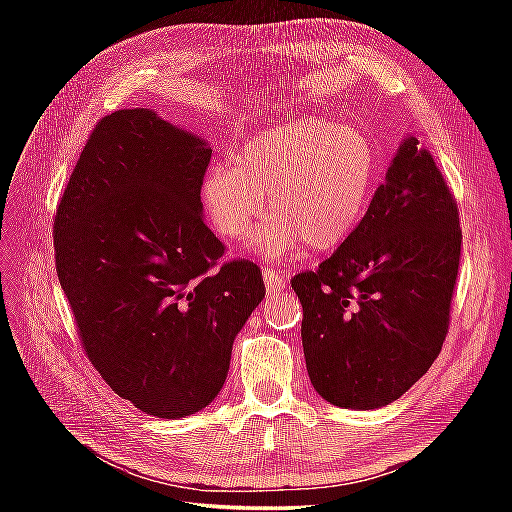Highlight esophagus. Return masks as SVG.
<instances>
[{"label": "esophagus", "mask_w": 512, "mask_h": 512, "mask_svg": "<svg viewBox=\"0 0 512 512\" xmlns=\"http://www.w3.org/2000/svg\"><path fill=\"white\" fill-rule=\"evenodd\" d=\"M264 284H266V290L270 292V295H277V292H284L288 281L284 275H279L275 268H264Z\"/></svg>", "instance_id": "34e87169"}]
</instances>
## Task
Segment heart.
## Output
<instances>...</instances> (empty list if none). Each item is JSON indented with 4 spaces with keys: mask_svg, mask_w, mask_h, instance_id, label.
Wrapping results in <instances>:
<instances>
[{
    "mask_svg": "<svg viewBox=\"0 0 512 512\" xmlns=\"http://www.w3.org/2000/svg\"><path fill=\"white\" fill-rule=\"evenodd\" d=\"M378 176V154L363 132L325 118L279 125L237 149L235 165H215L202 180L213 231L237 242L268 209L253 246L277 257L306 246L339 248L361 224Z\"/></svg>",
    "mask_w": 512,
    "mask_h": 512,
    "instance_id": "b5f03b06",
    "label": "heart"
}]
</instances>
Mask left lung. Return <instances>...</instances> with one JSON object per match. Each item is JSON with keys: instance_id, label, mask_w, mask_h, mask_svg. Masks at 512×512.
Wrapping results in <instances>:
<instances>
[{"instance_id": "obj_1", "label": "left lung", "mask_w": 512, "mask_h": 512, "mask_svg": "<svg viewBox=\"0 0 512 512\" xmlns=\"http://www.w3.org/2000/svg\"><path fill=\"white\" fill-rule=\"evenodd\" d=\"M462 228L453 193L418 138L402 140L356 231L292 279L314 389L378 409L427 374L447 339Z\"/></svg>"}]
</instances>
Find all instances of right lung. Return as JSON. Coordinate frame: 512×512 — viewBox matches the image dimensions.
<instances>
[{
	"label": "right lung",
	"mask_w": 512,
	"mask_h": 512,
	"mask_svg": "<svg viewBox=\"0 0 512 512\" xmlns=\"http://www.w3.org/2000/svg\"><path fill=\"white\" fill-rule=\"evenodd\" d=\"M211 149L156 112L96 123L54 215L57 275L96 372L158 418L220 394L237 332L266 288L202 220Z\"/></svg>",
	"instance_id": "1"
}]
</instances>
